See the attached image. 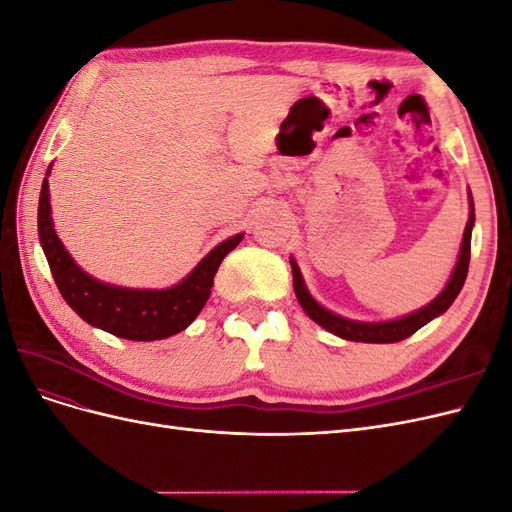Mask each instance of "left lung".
<instances>
[{
    "label": "left lung",
    "instance_id": "obj_1",
    "mask_svg": "<svg viewBox=\"0 0 512 512\" xmlns=\"http://www.w3.org/2000/svg\"><path fill=\"white\" fill-rule=\"evenodd\" d=\"M472 226H474V200L470 194V218L466 224V230H463V241H461V252L457 258V265L453 269L451 280L444 286V290L433 299L429 305L421 307L418 312H412L404 318L397 320H384V322H359V320H350L344 316H337L329 309H324L312 294H309L301 269L297 265V260L290 258V267H292V286L294 294H297L299 305L305 309V314L318 322L322 329H327L329 333L350 339V342H365V344H395L401 342V339L410 337L421 327H425L427 322L433 318H438L444 314L448 307L453 305L457 299V294L463 288V282L468 277V265H470V243H472Z\"/></svg>",
    "mask_w": 512,
    "mask_h": 512
}]
</instances>
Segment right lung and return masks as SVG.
Listing matches in <instances>:
<instances>
[{
    "instance_id": "add662e5",
    "label": "right lung",
    "mask_w": 512,
    "mask_h": 512,
    "mask_svg": "<svg viewBox=\"0 0 512 512\" xmlns=\"http://www.w3.org/2000/svg\"><path fill=\"white\" fill-rule=\"evenodd\" d=\"M49 173L51 166L46 170V177ZM46 177L42 181L38 203V237L61 297L74 312L91 327L132 339V342H156V339L188 329L209 299L213 277L222 260L241 243L243 235H235L213 247L194 271L173 288L141 290L104 284L76 265L64 243L59 241L53 228Z\"/></svg>"
}]
</instances>
